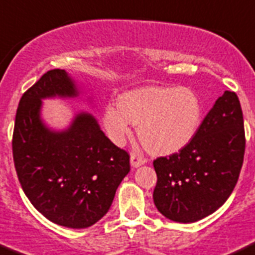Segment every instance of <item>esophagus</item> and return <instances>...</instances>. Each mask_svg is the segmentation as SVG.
Listing matches in <instances>:
<instances>
[{
    "label": "esophagus",
    "mask_w": 255,
    "mask_h": 255,
    "mask_svg": "<svg viewBox=\"0 0 255 255\" xmlns=\"http://www.w3.org/2000/svg\"><path fill=\"white\" fill-rule=\"evenodd\" d=\"M144 162H146V158H143V157L139 156V154H130V165H132V167H139V166L143 165Z\"/></svg>",
    "instance_id": "1"
}]
</instances>
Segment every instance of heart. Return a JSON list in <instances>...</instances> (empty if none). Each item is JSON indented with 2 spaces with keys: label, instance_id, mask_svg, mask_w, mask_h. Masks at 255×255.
I'll use <instances>...</instances> for the list:
<instances>
[{
  "label": "heart",
  "instance_id": "obj_1",
  "mask_svg": "<svg viewBox=\"0 0 255 255\" xmlns=\"http://www.w3.org/2000/svg\"><path fill=\"white\" fill-rule=\"evenodd\" d=\"M203 122V104L190 88L143 87L118 97V106L104 108L109 138L122 144L137 125L138 137L149 152L171 154L194 139Z\"/></svg>",
  "mask_w": 255,
  "mask_h": 255
}]
</instances>
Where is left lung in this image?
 <instances>
[{"label":"left lung","instance_id":"obj_1","mask_svg":"<svg viewBox=\"0 0 255 255\" xmlns=\"http://www.w3.org/2000/svg\"><path fill=\"white\" fill-rule=\"evenodd\" d=\"M246 151L243 112L238 95L225 90L196 135L182 149L153 161V201L163 216L195 223L218 210L239 178Z\"/></svg>","mask_w":255,"mask_h":255}]
</instances>
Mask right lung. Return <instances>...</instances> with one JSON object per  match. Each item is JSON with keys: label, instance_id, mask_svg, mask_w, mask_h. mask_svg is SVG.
<instances>
[{"label": "right lung", "instance_id": "add662e5", "mask_svg": "<svg viewBox=\"0 0 255 255\" xmlns=\"http://www.w3.org/2000/svg\"><path fill=\"white\" fill-rule=\"evenodd\" d=\"M78 95L77 84L65 70L45 73L20 99L12 153L18 181L35 209L61 227L84 229L108 213L129 172V154L112 143L85 112L64 130L45 125L42 99Z\"/></svg>", "mask_w": 255, "mask_h": 255}]
</instances>
